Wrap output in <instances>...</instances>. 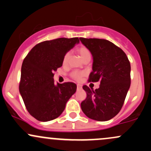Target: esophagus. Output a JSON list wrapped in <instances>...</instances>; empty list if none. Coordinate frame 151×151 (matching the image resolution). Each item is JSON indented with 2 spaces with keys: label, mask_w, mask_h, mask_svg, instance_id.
Returning a JSON list of instances; mask_svg holds the SVG:
<instances>
[{
  "label": "esophagus",
  "mask_w": 151,
  "mask_h": 151,
  "mask_svg": "<svg viewBox=\"0 0 151 151\" xmlns=\"http://www.w3.org/2000/svg\"><path fill=\"white\" fill-rule=\"evenodd\" d=\"M77 89H82V86L80 84H77Z\"/></svg>",
  "instance_id": "obj_1"
}]
</instances>
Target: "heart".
I'll use <instances>...</instances> for the list:
<instances>
[{
    "label": "heart",
    "mask_w": 151,
    "mask_h": 151,
    "mask_svg": "<svg viewBox=\"0 0 151 151\" xmlns=\"http://www.w3.org/2000/svg\"><path fill=\"white\" fill-rule=\"evenodd\" d=\"M77 52L79 53V54L80 55L81 58L83 59V61L87 60V59H90L91 57H92V54H91V51L87 47L84 46H81L80 47H79L77 49ZM69 57H70V53L68 51L64 54V57H63L62 63L64 65L67 64L68 62H69ZM86 74V72L84 71H74L70 74L71 77L74 80L79 81L82 77H84Z\"/></svg>",
    "instance_id": "obj_1"
}]
</instances>
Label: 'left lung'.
<instances>
[{
    "label": "left lung",
    "instance_id": "1",
    "mask_svg": "<svg viewBox=\"0 0 151 151\" xmlns=\"http://www.w3.org/2000/svg\"><path fill=\"white\" fill-rule=\"evenodd\" d=\"M79 39L93 57L88 82H100L95 90L83 86L87 98L81 103V108L89 118L107 121L119 113L125 102L130 86V62L125 53L110 41Z\"/></svg>",
    "mask_w": 151,
    "mask_h": 151
}]
</instances>
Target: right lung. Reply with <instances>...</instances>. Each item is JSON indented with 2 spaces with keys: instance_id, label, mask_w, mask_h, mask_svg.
Returning <instances> with one entry per match:
<instances>
[{
  "instance_id": "right-lung-1",
  "label": "right lung",
  "mask_w": 151,
  "mask_h": 151,
  "mask_svg": "<svg viewBox=\"0 0 151 151\" xmlns=\"http://www.w3.org/2000/svg\"><path fill=\"white\" fill-rule=\"evenodd\" d=\"M79 42L77 37L45 41L31 49L21 67L19 92L28 112L36 120L57 118L77 90L73 82L55 84L54 72L62 66L64 54Z\"/></svg>"
}]
</instances>
